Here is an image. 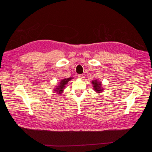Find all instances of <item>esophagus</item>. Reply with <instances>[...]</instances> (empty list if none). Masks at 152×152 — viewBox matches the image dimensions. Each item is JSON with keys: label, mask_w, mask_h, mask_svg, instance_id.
<instances>
[{"label": "esophagus", "mask_w": 152, "mask_h": 152, "mask_svg": "<svg viewBox=\"0 0 152 152\" xmlns=\"http://www.w3.org/2000/svg\"><path fill=\"white\" fill-rule=\"evenodd\" d=\"M78 77H79V79H82H82H84V77H84V76H83V75H79L78 76Z\"/></svg>", "instance_id": "1"}]
</instances>
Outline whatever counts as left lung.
<instances>
[{"label": "left lung", "mask_w": 152, "mask_h": 152, "mask_svg": "<svg viewBox=\"0 0 152 152\" xmlns=\"http://www.w3.org/2000/svg\"><path fill=\"white\" fill-rule=\"evenodd\" d=\"M91 83L93 85V89L96 93H99L102 92L103 89L102 88V85L100 82L97 80H92Z\"/></svg>", "instance_id": "left-lung-1"}]
</instances>
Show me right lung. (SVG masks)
<instances>
[{
    "instance_id": "add662e5",
    "label": "right lung",
    "mask_w": 152,
    "mask_h": 152,
    "mask_svg": "<svg viewBox=\"0 0 152 152\" xmlns=\"http://www.w3.org/2000/svg\"><path fill=\"white\" fill-rule=\"evenodd\" d=\"M72 79V77H69L67 79H62L59 83H58V85L56 86V88L54 89L56 93H58V94H61L64 90V89L66 87V84L69 82V81L71 80V79Z\"/></svg>"
}]
</instances>
